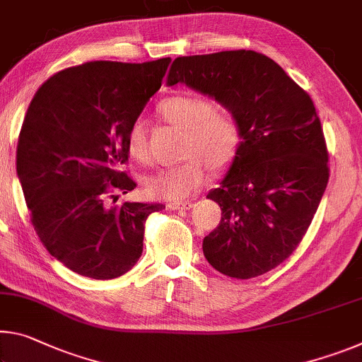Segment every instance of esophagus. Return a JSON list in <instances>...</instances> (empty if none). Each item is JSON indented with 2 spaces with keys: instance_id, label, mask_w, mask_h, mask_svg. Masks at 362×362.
I'll return each mask as SVG.
<instances>
[{
  "instance_id": "34e87169",
  "label": "esophagus",
  "mask_w": 362,
  "mask_h": 362,
  "mask_svg": "<svg viewBox=\"0 0 362 362\" xmlns=\"http://www.w3.org/2000/svg\"><path fill=\"white\" fill-rule=\"evenodd\" d=\"M193 206V203L192 202H180V203H169V206L168 208L169 209H183V211H187V209H190Z\"/></svg>"
}]
</instances>
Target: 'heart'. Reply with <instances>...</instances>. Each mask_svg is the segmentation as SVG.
Masks as SVG:
<instances>
[{"label": "heart", "mask_w": 362, "mask_h": 362, "mask_svg": "<svg viewBox=\"0 0 362 362\" xmlns=\"http://www.w3.org/2000/svg\"><path fill=\"white\" fill-rule=\"evenodd\" d=\"M164 120L185 130L183 156L177 165L159 169L145 180V190L153 198L165 202H180L199 188L209 168L226 169L237 156L242 132L238 120L227 109L214 107L209 100L192 93H180L165 98L159 105ZM127 150L139 163L148 160L145 124L141 120L132 125L127 135Z\"/></svg>", "instance_id": "heart-1"}]
</instances>
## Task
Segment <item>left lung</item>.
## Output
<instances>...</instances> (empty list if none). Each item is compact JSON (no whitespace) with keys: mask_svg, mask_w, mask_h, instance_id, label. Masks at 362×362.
Listing matches in <instances>:
<instances>
[{"mask_svg":"<svg viewBox=\"0 0 362 362\" xmlns=\"http://www.w3.org/2000/svg\"><path fill=\"white\" fill-rule=\"evenodd\" d=\"M183 83L238 120L242 143L208 197L222 219L203 240L216 271L233 279L277 267L305 237L329 182V154L313 100L271 57L251 49L177 57Z\"/></svg>","mask_w":362,"mask_h":362,"instance_id":"8db88e82","label":"left lung"}]
</instances>
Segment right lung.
<instances>
[{"mask_svg": "<svg viewBox=\"0 0 362 362\" xmlns=\"http://www.w3.org/2000/svg\"><path fill=\"white\" fill-rule=\"evenodd\" d=\"M170 57L91 61L49 77L27 109L16 169L35 232L57 261L95 280L129 272L145 222L164 204H109L136 183L120 170L132 125L160 88Z\"/></svg>", "mask_w": 362, "mask_h": 362, "instance_id": "add662e5", "label": "right lung"}]
</instances>
